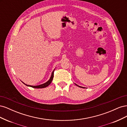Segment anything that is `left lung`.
Segmentation results:
<instances>
[{
  "label": "left lung",
  "mask_w": 127,
  "mask_h": 127,
  "mask_svg": "<svg viewBox=\"0 0 127 127\" xmlns=\"http://www.w3.org/2000/svg\"><path fill=\"white\" fill-rule=\"evenodd\" d=\"M76 85L77 86H78V87H82V88H85V87H82V86H78V85H77V84H76Z\"/></svg>",
  "instance_id": "8db88e82"
}]
</instances>
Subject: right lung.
Wrapping results in <instances>:
<instances>
[{
    "label": "right lung",
    "mask_w": 127,
    "mask_h": 127,
    "mask_svg": "<svg viewBox=\"0 0 127 127\" xmlns=\"http://www.w3.org/2000/svg\"><path fill=\"white\" fill-rule=\"evenodd\" d=\"M55 69L53 70L52 74H51V76L50 77V79L48 80V81L44 83V84H41V85H36V86H32V85H27V84H25L24 83H23L22 82V83L24 84L25 85L27 86H30V87H33V88H45L46 87L48 86L50 84H51V82L52 81V79H53V74H54V71H55Z\"/></svg>",
    "instance_id": "obj_1"
}]
</instances>
